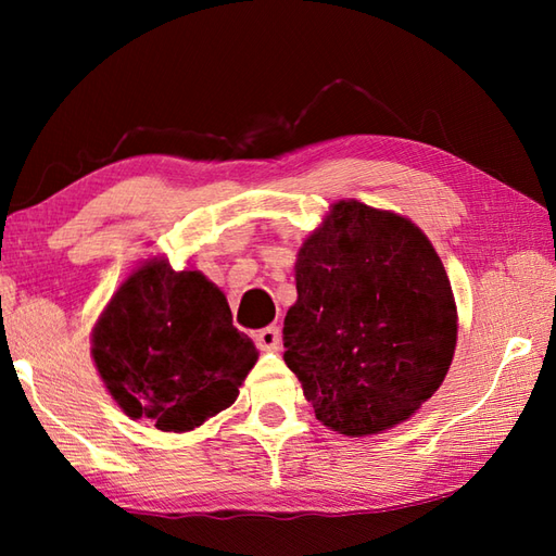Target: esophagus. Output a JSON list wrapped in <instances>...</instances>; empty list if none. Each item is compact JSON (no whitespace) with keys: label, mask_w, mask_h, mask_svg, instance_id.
Here are the masks:
<instances>
[{"label":"esophagus","mask_w":556,"mask_h":556,"mask_svg":"<svg viewBox=\"0 0 556 556\" xmlns=\"http://www.w3.org/2000/svg\"><path fill=\"white\" fill-rule=\"evenodd\" d=\"M255 341L257 346L263 351H279V344H281V334H279V327H265L260 329V332L255 334Z\"/></svg>","instance_id":"esophagus-1"}]
</instances>
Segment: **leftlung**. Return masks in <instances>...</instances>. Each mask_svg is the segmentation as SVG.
Instances as JSON below:
<instances>
[{
  "label": "left lung",
  "instance_id": "left-lung-1",
  "mask_svg": "<svg viewBox=\"0 0 556 556\" xmlns=\"http://www.w3.org/2000/svg\"><path fill=\"white\" fill-rule=\"evenodd\" d=\"M285 361L327 428L375 434L410 418L452 365L456 305L416 224L341 200L303 243Z\"/></svg>",
  "mask_w": 556,
  "mask_h": 556
}]
</instances>
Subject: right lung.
<instances>
[{
	"instance_id": "right-lung-1",
	"label": "right lung",
	"mask_w": 556,
	"mask_h": 556,
	"mask_svg": "<svg viewBox=\"0 0 556 556\" xmlns=\"http://www.w3.org/2000/svg\"><path fill=\"white\" fill-rule=\"evenodd\" d=\"M92 358L126 416L186 432L233 404L257 351L212 281L152 260L112 296Z\"/></svg>"
}]
</instances>
